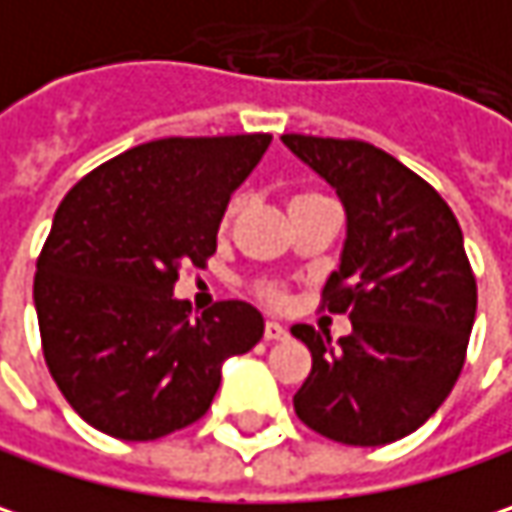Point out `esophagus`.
I'll list each match as a JSON object with an SVG mask.
<instances>
[{
    "label": "esophagus",
    "mask_w": 512,
    "mask_h": 512,
    "mask_svg": "<svg viewBox=\"0 0 512 512\" xmlns=\"http://www.w3.org/2000/svg\"><path fill=\"white\" fill-rule=\"evenodd\" d=\"M265 338H268V341H285V338H288V329H285L282 323H276V320H268V323H265Z\"/></svg>",
    "instance_id": "34e87169"
}]
</instances>
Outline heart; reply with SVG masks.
Here are the masks:
<instances>
[{
    "instance_id": "heart-1",
    "label": "heart",
    "mask_w": 512,
    "mask_h": 512,
    "mask_svg": "<svg viewBox=\"0 0 512 512\" xmlns=\"http://www.w3.org/2000/svg\"><path fill=\"white\" fill-rule=\"evenodd\" d=\"M233 212V209H230ZM259 297L268 300V303H282L285 300V291L279 285H259Z\"/></svg>"
}]
</instances>
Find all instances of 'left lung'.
Instances as JSON below:
<instances>
[{
  "mask_svg": "<svg viewBox=\"0 0 512 512\" xmlns=\"http://www.w3.org/2000/svg\"><path fill=\"white\" fill-rule=\"evenodd\" d=\"M282 142L347 209L323 309L352 320L338 341L306 323L291 329L311 352L294 411L344 446L402 440L446 402L463 370L478 288L460 224L434 186L370 142L303 133Z\"/></svg>",
  "mask_w": 512,
  "mask_h": 512,
  "instance_id": "1",
  "label": "left lung"
}]
</instances>
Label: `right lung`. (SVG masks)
<instances>
[{
  "mask_svg": "<svg viewBox=\"0 0 512 512\" xmlns=\"http://www.w3.org/2000/svg\"><path fill=\"white\" fill-rule=\"evenodd\" d=\"M271 133L168 136L78 180L37 259L34 306L49 373L92 428L157 440L209 411L221 364L262 341L250 303L201 317L174 297L180 265L203 268L230 195Z\"/></svg>",
  "mask_w": 512,
  "mask_h": 512,
  "instance_id": "1",
  "label": "right lung"
}]
</instances>
